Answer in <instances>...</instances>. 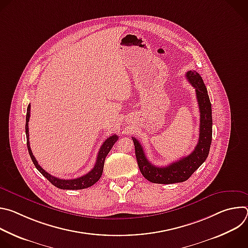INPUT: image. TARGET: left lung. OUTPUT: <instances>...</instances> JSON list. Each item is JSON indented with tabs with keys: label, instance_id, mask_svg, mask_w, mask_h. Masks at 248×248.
<instances>
[{
	"label": "left lung",
	"instance_id": "left-lung-1",
	"mask_svg": "<svg viewBox=\"0 0 248 248\" xmlns=\"http://www.w3.org/2000/svg\"><path fill=\"white\" fill-rule=\"evenodd\" d=\"M189 83L195 88L200 112V128L198 143L194 150L186 157L172 162L166 167L152 165L145 156L143 147L134 137L132 141L138 168L144 178L154 184L170 185L187 181L191 174L207 159L212 142V107L207 88L202 78L195 70H188L186 75Z\"/></svg>",
	"mask_w": 248,
	"mask_h": 248
}]
</instances>
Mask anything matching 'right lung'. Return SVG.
<instances>
[{
    "mask_svg": "<svg viewBox=\"0 0 248 248\" xmlns=\"http://www.w3.org/2000/svg\"><path fill=\"white\" fill-rule=\"evenodd\" d=\"M29 118H30V104L28 105L27 107V113H26V124H25V133H26V141H27V148H28V153L30 155V158L34 164V166L36 167V169L45 176V178L56 187L61 188V189H70V190H77V189H83V188H87L91 186H93L94 184H96L103 173V168H104V163H105V159L107 157L108 153L111 151L113 145L117 142L118 140V135L113 134L112 136H110L109 138L106 139L104 141V143L102 144L98 155H97V160L95 163L94 168L87 172L86 174L80 176V178H77L74 180H62L59 178H56V176L50 174L49 172H47L44 169L41 168V166H39L38 162L35 159V157L32 154V151L30 149V144H29V130H28V122H29Z\"/></svg>",
    "mask_w": 248,
    "mask_h": 248,
    "instance_id": "1",
    "label": "right lung"
}]
</instances>
